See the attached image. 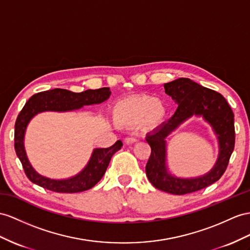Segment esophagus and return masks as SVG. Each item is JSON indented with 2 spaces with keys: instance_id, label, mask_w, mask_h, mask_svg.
I'll list each match as a JSON object with an SVG mask.
<instances>
[{
  "instance_id": "1",
  "label": "esophagus",
  "mask_w": 250,
  "mask_h": 250,
  "mask_svg": "<svg viewBox=\"0 0 250 250\" xmlns=\"http://www.w3.org/2000/svg\"><path fill=\"white\" fill-rule=\"evenodd\" d=\"M136 142H137L136 137H127V138H125V144H127V145L135 144Z\"/></svg>"
}]
</instances>
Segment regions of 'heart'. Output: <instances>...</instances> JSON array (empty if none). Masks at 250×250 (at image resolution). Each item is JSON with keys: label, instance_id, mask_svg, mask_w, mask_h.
Listing matches in <instances>:
<instances>
[{"label": "heart", "instance_id": "obj_1", "mask_svg": "<svg viewBox=\"0 0 250 250\" xmlns=\"http://www.w3.org/2000/svg\"><path fill=\"white\" fill-rule=\"evenodd\" d=\"M167 115V107L161 99L146 94L134 95L117 101L112 107V117L118 126L132 127L142 125L155 127L161 125Z\"/></svg>", "mask_w": 250, "mask_h": 250}]
</instances>
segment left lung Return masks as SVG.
Returning a JSON list of instances; mask_svg holds the SVG:
<instances>
[{
	"instance_id": "1",
	"label": "left lung",
	"mask_w": 250,
	"mask_h": 250,
	"mask_svg": "<svg viewBox=\"0 0 250 250\" xmlns=\"http://www.w3.org/2000/svg\"><path fill=\"white\" fill-rule=\"evenodd\" d=\"M165 92L178 104L173 116L149 133L146 139L151 155L146 173L155 188L171 194L183 195L208 187L219 181L226 171L234 149V115L228 102L213 89L204 87L189 78H180L164 84ZM193 114L202 116L213 126L219 140V157L207 175L194 179H181L167 173L165 137Z\"/></svg>"
}]
</instances>
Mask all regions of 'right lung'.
<instances>
[{"label":"right lung","instance_id":"right-lung-1","mask_svg":"<svg viewBox=\"0 0 250 250\" xmlns=\"http://www.w3.org/2000/svg\"><path fill=\"white\" fill-rule=\"evenodd\" d=\"M110 88L101 87L98 89H87L81 93H74L63 88H54L31 96L18 115L15 125V150L22 163L25 174L30 182L54 192L76 193L93 188L101 180L114 153L123 146L121 140H117L110 148L94 149L85 168L77 175L66 180H52L38 173L30 165L24 148V136L30 119L38 113L46 111H75L83 105L99 104L110 97Z\"/></svg>","mask_w":250,"mask_h":250}]
</instances>
